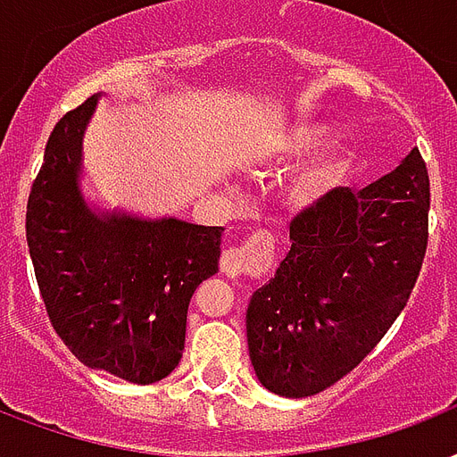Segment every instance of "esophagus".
Wrapping results in <instances>:
<instances>
[{
    "label": "esophagus",
    "instance_id": "obj_1",
    "mask_svg": "<svg viewBox=\"0 0 457 457\" xmlns=\"http://www.w3.org/2000/svg\"><path fill=\"white\" fill-rule=\"evenodd\" d=\"M269 249H271V237L266 235H256L245 246H229L220 256V271L229 278H237L249 269H254L256 263L269 254Z\"/></svg>",
    "mask_w": 457,
    "mask_h": 457
}]
</instances>
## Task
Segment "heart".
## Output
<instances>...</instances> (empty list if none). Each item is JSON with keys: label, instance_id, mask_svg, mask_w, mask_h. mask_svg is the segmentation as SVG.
I'll list each match as a JSON object with an SVG mask.
<instances>
[{"label": "heart", "instance_id": "1", "mask_svg": "<svg viewBox=\"0 0 457 457\" xmlns=\"http://www.w3.org/2000/svg\"><path fill=\"white\" fill-rule=\"evenodd\" d=\"M334 137V125L324 118H295L288 123H276L263 135V154L266 160L278 164H293L305 160L307 154L320 150ZM351 167V152L346 147L332 145L303 167L283 184V203L293 212H305L329 195Z\"/></svg>", "mask_w": 457, "mask_h": 457}]
</instances>
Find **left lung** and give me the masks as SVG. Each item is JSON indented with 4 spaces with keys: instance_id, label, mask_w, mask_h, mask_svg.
I'll use <instances>...</instances> for the list:
<instances>
[{
    "instance_id": "1",
    "label": "left lung",
    "mask_w": 457,
    "mask_h": 457,
    "mask_svg": "<svg viewBox=\"0 0 457 457\" xmlns=\"http://www.w3.org/2000/svg\"><path fill=\"white\" fill-rule=\"evenodd\" d=\"M419 150L361 191L334 188L290 222V249L246 307L249 358L266 390L310 397L353 370L400 317L428 239Z\"/></svg>"
}]
</instances>
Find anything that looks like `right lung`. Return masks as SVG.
Here are the masks:
<instances>
[{"label":"right lung","mask_w":457,"mask_h":457,"mask_svg":"<svg viewBox=\"0 0 457 457\" xmlns=\"http://www.w3.org/2000/svg\"><path fill=\"white\" fill-rule=\"evenodd\" d=\"M104 94L60 118L30 188L26 239L50 322L84 366L135 385L181 361L194 290L218 273L222 228L101 208L84 191V135Z\"/></svg>","instance_id":"obj_1"}]
</instances>
